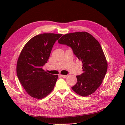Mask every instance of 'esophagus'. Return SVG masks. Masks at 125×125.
<instances>
[{"mask_svg":"<svg viewBox=\"0 0 125 125\" xmlns=\"http://www.w3.org/2000/svg\"><path fill=\"white\" fill-rule=\"evenodd\" d=\"M60 76L63 78H66L67 76V75H60Z\"/></svg>","mask_w":125,"mask_h":125,"instance_id":"esophagus-1","label":"esophagus"}]
</instances>
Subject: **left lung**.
I'll use <instances>...</instances> for the list:
<instances>
[{
    "label": "left lung",
    "instance_id": "1",
    "mask_svg": "<svg viewBox=\"0 0 125 125\" xmlns=\"http://www.w3.org/2000/svg\"><path fill=\"white\" fill-rule=\"evenodd\" d=\"M58 42L70 47L83 64V73L76 76L77 83L72 89L83 97L93 94L101 84L107 70V62L99 42L87 32L66 34Z\"/></svg>",
    "mask_w": 125,
    "mask_h": 125
}]
</instances>
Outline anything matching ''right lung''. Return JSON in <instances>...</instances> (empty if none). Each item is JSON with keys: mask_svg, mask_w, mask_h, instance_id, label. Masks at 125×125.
I'll return each mask as SVG.
<instances>
[{"mask_svg": "<svg viewBox=\"0 0 125 125\" xmlns=\"http://www.w3.org/2000/svg\"><path fill=\"white\" fill-rule=\"evenodd\" d=\"M62 34L42 33L31 38L26 43L18 59L17 74L27 94L41 99L54 89L57 75L45 71L42 66L47 62L52 47Z\"/></svg>", "mask_w": 125, "mask_h": 125, "instance_id": "add662e5", "label": "right lung"}]
</instances>
